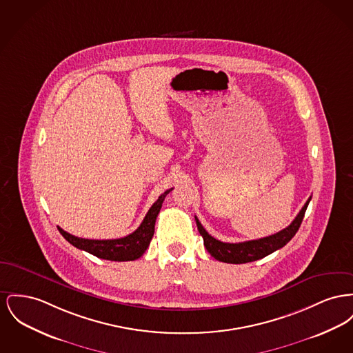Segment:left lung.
<instances>
[{
	"instance_id": "8db88e82",
	"label": "left lung",
	"mask_w": 353,
	"mask_h": 353,
	"mask_svg": "<svg viewBox=\"0 0 353 353\" xmlns=\"http://www.w3.org/2000/svg\"><path fill=\"white\" fill-rule=\"evenodd\" d=\"M311 199L312 197L308 199V201L304 204V207L301 208V210L299 212L296 219L290 223L287 228H284L272 236H268V237L244 241V243L230 244V243H223L220 240H216L204 229L201 223L199 221V219L197 217H194V219H196L197 229L204 239V245L208 252L212 254V257H214L219 261L228 263V264H245V263L260 260L270 253H273L274 250L283 248L287 243H290V239L296 234V232L301 225V221L304 219L305 210H307Z\"/></svg>"
}]
</instances>
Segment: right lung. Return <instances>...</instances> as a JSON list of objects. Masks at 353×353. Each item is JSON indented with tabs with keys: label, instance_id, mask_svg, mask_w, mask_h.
Masks as SVG:
<instances>
[{
	"label": "right lung",
	"instance_id": "right-lung-1",
	"mask_svg": "<svg viewBox=\"0 0 353 353\" xmlns=\"http://www.w3.org/2000/svg\"><path fill=\"white\" fill-rule=\"evenodd\" d=\"M173 188L165 190L157 201L148 210L144 221L141 225L136 229L133 233L114 240H89L76 237L63 229L57 227L63 239L69 241L73 247L85 250L96 257L110 260V261H133L137 260L144 254L146 248L150 244V240L154 233V224L157 214L160 213V209L163 207V203L165 200L166 194Z\"/></svg>",
	"mask_w": 353,
	"mask_h": 353
}]
</instances>
